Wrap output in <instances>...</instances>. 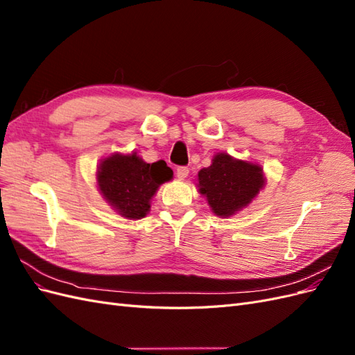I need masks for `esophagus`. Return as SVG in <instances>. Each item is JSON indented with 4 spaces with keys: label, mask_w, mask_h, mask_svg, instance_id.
I'll return each mask as SVG.
<instances>
[{
    "label": "esophagus",
    "mask_w": 355,
    "mask_h": 355,
    "mask_svg": "<svg viewBox=\"0 0 355 355\" xmlns=\"http://www.w3.org/2000/svg\"><path fill=\"white\" fill-rule=\"evenodd\" d=\"M188 175H189V170H188V167H178V170H176V176H178V179L184 180V179H187V178H188Z\"/></svg>",
    "instance_id": "esophagus-1"
}]
</instances>
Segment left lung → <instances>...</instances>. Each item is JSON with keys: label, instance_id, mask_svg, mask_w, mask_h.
Instances as JSON below:
<instances>
[{"label": "left lung", "instance_id": "8db88e82", "mask_svg": "<svg viewBox=\"0 0 355 355\" xmlns=\"http://www.w3.org/2000/svg\"><path fill=\"white\" fill-rule=\"evenodd\" d=\"M196 185L218 218H230L257 197L266 178L261 164L218 153L209 167L198 171Z\"/></svg>", "mask_w": 355, "mask_h": 355}]
</instances>
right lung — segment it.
I'll return each instance as SVG.
<instances>
[{
    "label": "right lung",
    "mask_w": 355,
    "mask_h": 355,
    "mask_svg": "<svg viewBox=\"0 0 355 355\" xmlns=\"http://www.w3.org/2000/svg\"><path fill=\"white\" fill-rule=\"evenodd\" d=\"M173 179V170L164 159L146 163L136 153H112L96 168L101 196L121 218L137 220L151 210L158 188Z\"/></svg>",
    "instance_id": "obj_1"
}]
</instances>
